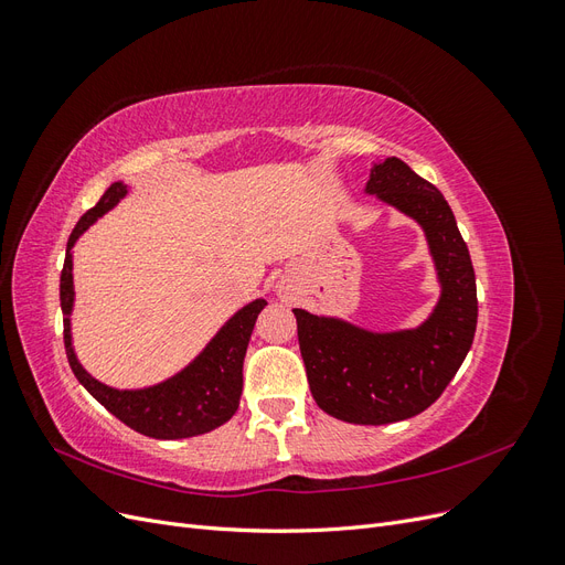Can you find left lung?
<instances>
[{
  "label": "left lung",
  "mask_w": 565,
  "mask_h": 565,
  "mask_svg": "<svg viewBox=\"0 0 565 565\" xmlns=\"http://www.w3.org/2000/svg\"><path fill=\"white\" fill-rule=\"evenodd\" d=\"M365 193L413 216L429 243L440 299L415 330L370 332L295 309L299 349L313 398L349 424L409 419L438 401L471 349L478 299L467 243L438 188L403 160L372 167Z\"/></svg>",
  "instance_id": "obj_1"
}]
</instances>
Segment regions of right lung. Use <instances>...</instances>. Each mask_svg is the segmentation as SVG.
<instances>
[{
  "instance_id": "obj_1",
  "label": "right lung",
  "mask_w": 565,
  "mask_h": 565,
  "mask_svg": "<svg viewBox=\"0 0 565 565\" xmlns=\"http://www.w3.org/2000/svg\"><path fill=\"white\" fill-rule=\"evenodd\" d=\"M125 195L127 185L122 181H115L104 193V198L96 202V207H92L77 221L75 231L71 233V241H67L65 264L61 270V311L67 363H71L79 384L87 388L108 413L131 426L134 431L160 440L207 434L216 429V426L226 424L235 415L237 405H241L243 361L256 316H259L266 306L264 299H254L245 309L237 311L224 328L216 332V337L204 347V351L191 365L156 386L136 391H119L106 386L94 380L92 374L79 365L75 355L71 334V313L75 301L73 245L96 218L110 212Z\"/></svg>"
}]
</instances>
